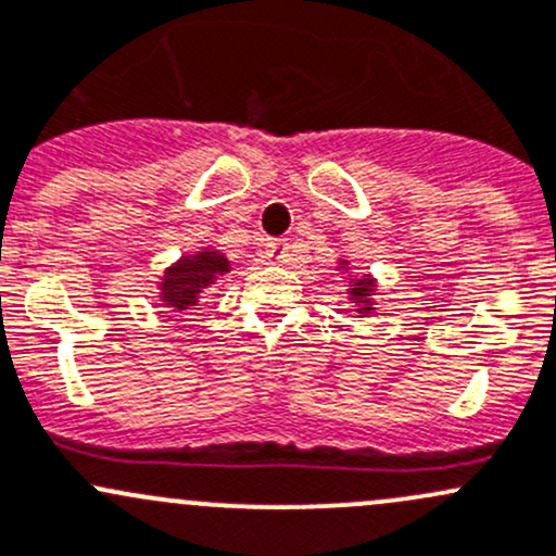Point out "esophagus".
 Wrapping results in <instances>:
<instances>
[{
  "mask_svg": "<svg viewBox=\"0 0 556 556\" xmlns=\"http://www.w3.org/2000/svg\"><path fill=\"white\" fill-rule=\"evenodd\" d=\"M266 255L271 263H285L290 255V242L288 239H271V242L266 244Z\"/></svg>",
  "mask_w": 556,
  "mask_h": 556,
  "instance_id": "esophagus-1",
  "label": "esophagus"
}]
</instances>
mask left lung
<instances>
[{
	"label": "left lung",
	"mask_w": 556,
	"mask_h": 556,
	"mask_svg": "<svg viewBox=\"0 0 556 556\" xmlns=\"http://www.w3.org/2000/svg\"><path fill=\"white\" fill-rule=\"evenodd\" d=\"M372 288V282L370 279H359V282H356V288H354V298H356V303H362V306H367V290ZM367 308H362V314H365Z\"/></svg>",
	"instance_id": "8db88e82"
}]
</instances>
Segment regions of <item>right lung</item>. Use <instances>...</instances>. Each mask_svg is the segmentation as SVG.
Wrapping results in <instances>:
<instances>
[{"mask_svg":"<svg viewBox=\"0 0 556 556\" xmlns=\"http://www.w3.org/2000/svg\"><path fill=\"white\" fill-rule=\"evenodd\" d=\"M229 271V261L220 253H200V255H186L184 261L175 263L170 271L162 279V298L167 306L173 308H189L197 303V295L204 288L215 285Z\"/></svg>","mask_w":556,"mask_h":556,"instance_id":"1","label":"right lung"}]
</instances>
